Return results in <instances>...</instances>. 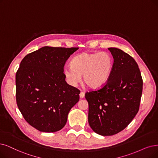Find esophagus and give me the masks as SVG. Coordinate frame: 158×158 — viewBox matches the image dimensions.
<instances>
[{
	"label": "esophagus",
	"instance_id": "1",
	"mask_svg": "<svg viewBox=\"0 0 158 158\" xmlns=\"http://www.w3.org/2000/svg\"><path fill=\"white\" fill-rule=\"evenodd\" d=\"M84 96H85V93L83 91H81L80 93V97L81 98H83L84 97Z\"/></svg>",
	"mask_w": 158,
	"mask_h": 158
}]
</instances>
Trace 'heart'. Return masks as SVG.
<instances>
[{"mask_svg": "<svg viewBox=\"0 0 158 158\" xmlns=\"http://www.w3.org/2000/svg\"><path fill=\"white\" fill-rule=\"evenodd\" d=\"M71 65L64 70L69 84L77 85L83 75L84 82L89 88L95 89L109 80L113 67V59L108 52H83L74 56Z\"/></svg>", "mask_w": 158, "mask_h": 158, "instance_id": "heart-1", "label": "heart"}]
</instances>
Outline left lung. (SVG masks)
<instances>
[{
    "label": "left lung",
    "instance_id": "obj_1",
    "mask_svg": "<svg viewBox=\"0 0 158 158\" xmlns=\"http://www.w3.org/2000/svg\"><path fill=\"white\" fill-rule=\"evenodd\" d=\"M114 62L108 81L99 89L86 92L88 122L101 135H113L123 130L139 109L143 79L138 65L128 54L108 48Z\"/></svg>",
    "mask_w": 158,
    "mask_h": 158
}]
</instances>
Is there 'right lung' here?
<instances>
[{
    "label": "right lung",
    "mask_w": 158,
    "mask_h": 158,
    "mask_svg": "<svg viewBox=\"0 0 158 158\" xmlns=\"http://www.w3.org/2000/svg\"><path fill=\"white\" fill-rule=\"evenodd\" d=\"M78 47H44L22 60L15 75L16 102L31 127L55 132L65 127L80 91L65 81L64 68Z\"/></svg>",
    "instance_id": "right-lung-1"
}]
</instances>
